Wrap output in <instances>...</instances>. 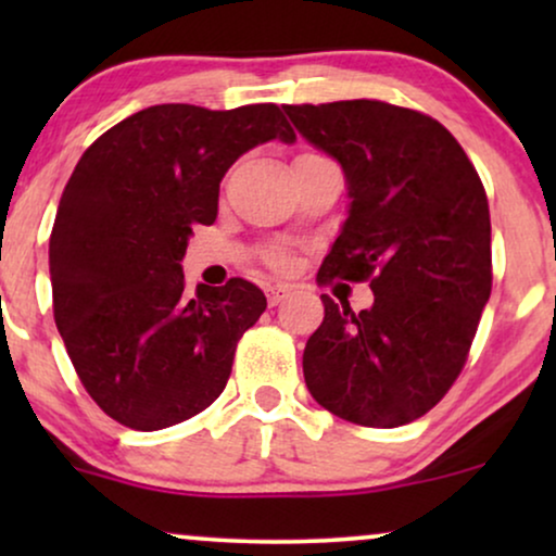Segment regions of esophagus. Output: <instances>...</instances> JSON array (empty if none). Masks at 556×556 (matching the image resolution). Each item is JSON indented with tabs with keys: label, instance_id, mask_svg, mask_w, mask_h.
Wrapping results in <instances>:
<instances>
[{
	"label": "esophagus",
	"instance_id": "obj_1",
	"mask_svg": "<svg viewBox=\"0 0 556 556\" xmlns=\"http://www.w3.org/2000/svg\"><path fill=\"white\" fill-rule=\"evenodd\" d=\"M288 293H291V288H288L286 283H276V286H270V288H268V303H270V306H278V303L283 301Z\"/></svg>",
	"mask_w": 556,
	"mask_h": 556
}]
</instances>
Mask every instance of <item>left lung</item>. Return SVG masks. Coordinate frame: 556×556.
Here are the masks:
<instances>
[{
	"mask_svg": "<svg viewBox=\"0 0 556 556\" xmlns=\"http://www.w3.org/2000/svg\"><path fill=\"white\" fill-rule=\"evenodd\" d=\"M295 131L337 159L349 210L318 276L367 280L371 308L324 301L303 349L318 405L400 428L443 400L491 295V215L466 151L443 124L382 101L286 105Z\"/></svg>",
	"mask_w": 556,
	"mask_h": 556,
	"instance_id": "8db88e82",
	"label": "left lung"
}]
</instances>
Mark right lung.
<instances>
[{
	"label": "right lung",
	"instance_id": "1",
	"mask_svg": "<svg viewBox=\"0 0 556 556\" xmlns=\"http://www.w3.org/2000/svg\"><path fill=\"white\" fill-rule=\"evenodd\" d=\"M273 139L295 141L276 103L151 105L90 143L67 179L52 311L83 387L126 428L162 430L210 407L268 306L242 278L187 293L181 261L192 227L217 219L225 172Z\"/></svg>",
	"mask_w": 556,
	"mask_h": 556
}]
</instances>
